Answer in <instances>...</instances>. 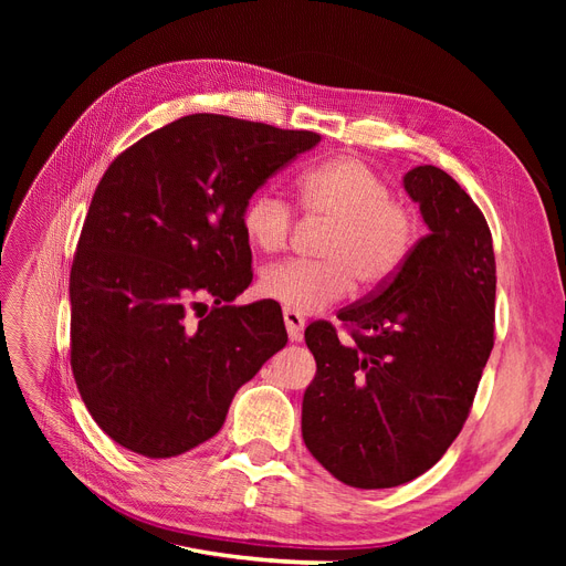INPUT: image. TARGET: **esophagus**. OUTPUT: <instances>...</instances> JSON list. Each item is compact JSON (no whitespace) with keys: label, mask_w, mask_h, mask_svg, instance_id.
<instances>
[{"label":"esophagus","mask_w":566,"mask_h":566,"mask_svg":"<svg viewBox=\"0 0 566 566\" xmlns=\"http://www.w3.org/2000/svg\"><path fill=\"white\" fill-rule=\"evenodd\" d=\"M283 321H285V331H287L290 342H300L302 333H304V318L293 312H283Z\"/></svg>","instance_id":"34e87169"}]
</instances>
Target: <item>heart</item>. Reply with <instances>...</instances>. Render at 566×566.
Wrapping results in <instances>:
<instances>
[{"instance_id": "1", "label": "heart", "mask_w": 566, "mask_h": 566, "mask_svg": "<svg viewBox=\"0 0 566 566\" xmlns=\"http://www.w3.org/2000/svg\"><path fill=\"white\" fill-rule=\"evenodd\" d=\"M302 210L331 221L323 262H283L260 276V293L285 312L316 314L349 295L354 279L366 290L387 285L413 254L420 221L391 198L387 181L358 158L337 156L304 169L297 181ZM241 231L252 250L281 252L293 231V208L271 188L254 191L241 212Z\"/></svg>"}]
</instances>
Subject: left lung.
<instances>
[{
	"label": "left lung",
	"mask_w": 566,
	"mask_h": 566,
	"mask_svg": "<svg viewBox=\"0 0 566 566\" xmlns=\"http://www.w3.org/2000/svg\"><path fill=\"white\" fill-rule=\"evenodd\" d=\"M403 191L430 229L378 293L304 331L316 378L304 391L306 449L339 482L391 489L430 470L460 434L493 349L495 260L472 198L443 169L413 167Z\"/></svg>",
	"instance_id": "left-lung-1"
}]
</instances>
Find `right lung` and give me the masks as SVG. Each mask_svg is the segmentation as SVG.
Wrapping results in <instances>:
<instances>
[{
  "mask_svg": "<svg viewBox=\"0 0 566 566\" xmlns=\"http://www.w3.org/2000/svg\"><path fill=\"white\" fill-rule=\"evenodd\" d=\"M318 142L196 113L108 167L71 271V366L84 406L119 447L146 458L196 449L285 347L276 306H231L252 281L241 212Z\"/></svg>",
  "mask_w": 566,
  "mask_h": 566,
  "instance_id": "1",
  "label": "right lung"
}]
</instances>
